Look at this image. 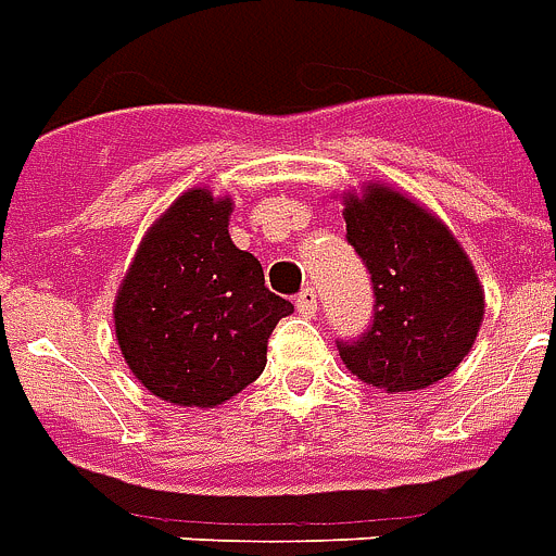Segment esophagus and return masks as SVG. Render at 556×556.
<instances>
[{
  "label": "esophagus",
  "instance_id": "1",
  "mask_svg": "<svg viewBox=\"0 0 556 556\" xmlns=\"http://www.w3.org/2000/svg\"><path fill=\"white\" fill-rule=\"evenodd\" d=\"M317 290H314V287H305V290H302V293L295 295V307H299V314H302V317H314V314H317Z\"/></svg>",
  "mask_w": 556,
  "mask_h": 556
}]
</instances>
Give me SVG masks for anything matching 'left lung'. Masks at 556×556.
<instances>
[{
	"mask_svg": "<svg viewBox=\"0 0 556 556\" xmlns=\"http://www.w3.org/2000/svg\"><path fill=\"white\" fill-rule=\"evenodd\" d=\"M346 242L372 283V317L358 338L338 340L343 364L384 391L429 388L462 364L483 323L471 261L439 218L400 192L350 194Z\"/></svg>",
	"mask_w": 556,
	"mask_h": 556,
	"instance_id": "obj_1",
	"label": "left lung"
}]
</instances>
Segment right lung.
<instances>
[{
    "label": "right lung",
    "mask_w": 556,
    "mask_h": 556,
    "mask_svg": "<svg viewBox=\"0 0 556 556\" xmlns=\"http://www.w3.org/2000/svg\"><path fill=\"white\" fill-rule=\"evenodd\" d=\"M230 201L184 192L141 242L115 302L129 370L174 406L213 408L266 367V343L293 305L228 233Z\"/></svg>",
    "instance_id": "obj_1"
}]
</instances>
